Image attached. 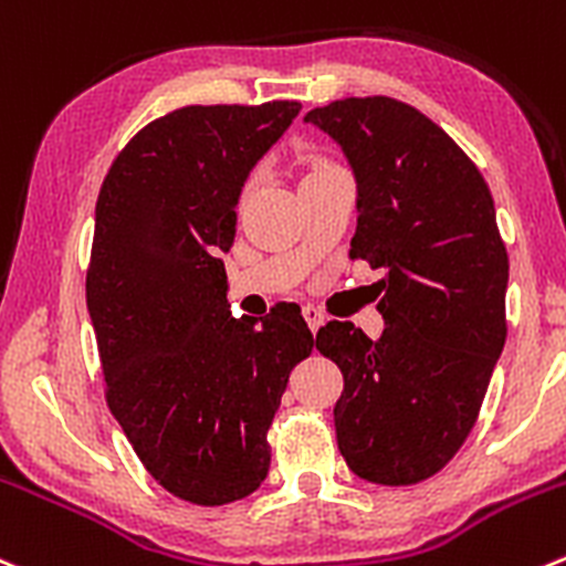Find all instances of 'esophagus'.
<instances>
[{"mask_svg":"<svg viewBox=\"0 0 566 566\" xmlns=\"http://www.w3.org/2000/svg\"><path fill=\"white\" fill-rule=\"evenodd\" d=\"M304 321H306V326H310V332L315 334L317 328L323 326V321H326V315H323L317 306H304Z\"/></svg>","mask_w":566,"mask_h":566,"instance_id":"34e87169","label":"esophagus"}]
</instances>
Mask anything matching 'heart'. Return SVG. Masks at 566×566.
<instances>
[{
    "instance_id": "obj_1",
    "label": "heart",
    "mask_w": 566,
    "mask_h": 566,
    "mask_svg": "<svg viewBox=\"0 0 566 566\" xmlns=\"http://www.w3.org/2000/svg\"><path fill=\"white\" fill-rule=\"evenodd\" d=\"M326 166H328V163H312V166H310V174L321 171V168H326Z\"/></svg>"
}]
</instances>
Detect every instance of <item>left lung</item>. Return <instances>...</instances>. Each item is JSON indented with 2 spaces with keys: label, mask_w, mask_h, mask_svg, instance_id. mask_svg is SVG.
<instances>
[{
  "label": "left lung",
  "mask_w": 566,
  "mask_h": 566,
  "mask_svg": "<svg viewBox=\"0 0 566 566\" xmlns=\"http://www.w3.org/2000/svg\"><path fill=\"white\" fill-rule=\"evenodd\" d=\"M304 120L354 168L348 256L384 271L381 337L328 321L315 339L343 370L339 453L370 484H417L464 446L506 343L509 254L492 193L453 137L398 98H339Z\"/></svg>",
  "instance_id": "obj_1"
}]
</instances>
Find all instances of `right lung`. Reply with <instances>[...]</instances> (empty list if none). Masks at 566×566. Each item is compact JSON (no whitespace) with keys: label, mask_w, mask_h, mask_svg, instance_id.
<instances>
[{"label":"right lung","mask_w":566,"mask_h":566,"mask_svg":"<svg viewBox=\"0 0 566 566\" xmlns=\"http://www.w3.org/2000/svg\"><path fill=\"white\" fill-rule=\"evenodd\" d=\"M298 109H174L132 137L98 190L85 295L104 398L151 479L196 506L265 481L268 429L315 348L298 304L229 315L221 260L245 177Z\"/></svg>","instance_id":"add662e5"}]
</instances>
